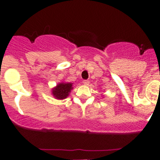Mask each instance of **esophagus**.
Returning <instances> with one entry per match:
<instances>
[{"mask_svg":"<svg viewBox=\"0 0 160 160\" xmlns=\"http://www.w3.org/2000/svg\"><path fill=\"white\" fill-rule=\"evenodd\" d=\"M83 84H84V85H89L90 81H89V80H83Z\"/></svg>","mask_w":160,"mask_h":160,"instance_id":"obj_1","label":"esophagus"}]
</instances>
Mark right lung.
<instances>
[{
	"mask_svg": "<svg viewBox=\"0 0 160 160\" xmlns=\"http://www.w3.org/2000/svg\"><path fill=\"white\" fill-rule=\"evenodd\" d=\"M71 83H59L54 89H52V94L56 99H64L68 97L69 93L72 89Z\"/></svg>",
	"mask_w": 160,
	"mask_h": 160,
	"instance_id": "1",
	"label": "right lung"
}]
</instances>
